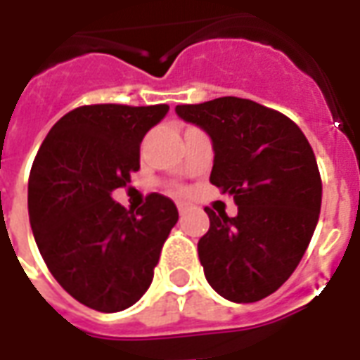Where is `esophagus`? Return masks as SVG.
<instances>
[{"mask_svg": "<svg viewBox=\"0 0 360 360\" xmlns=\"http://www.w3.org/2000/svg\"><path fill=\"white\" fill-rule=\"evenodd\" d=\"M195 208V204L188 202V200H177V210H179V214H185V212L193 210Z\"/></svg>", "mask_w": 360, "mask_h": 360, "instance_id": "obj_1", "label": "esophagus"}]
</instances>
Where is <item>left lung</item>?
Returning <instances> with one entry per match:
<instances>
[{"instance_id":"1","label":"left lung","mask_w":360,"mask_h":360,"mask_svg":"<svg viewBox=\"0 0 360 360\" xmlns=\"http://www.w3.org/2000/svg\"><path fill=\"white\" fill-rule=\"evenodd\" d=\"M214 150L210 183L233 196L237 216H216L198 241L212 289L257 302L285 283L316 229L322 181L307 136L283 113L235 96L177 105Z\"/></svg>"}]
</instances>
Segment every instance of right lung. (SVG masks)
Returning a JSON list of instances; mask_svg holds the SVG:
<instances>
[{
    "mask_svg": "<svg viewBox=\"0 0 360 360\" xmlns=\"http://www.w3.org/2000/svg\"><path fill=\"white\" fill-rule=\"evenodd\" d=\"M169 105L96 103L51 127L28 179V218L51 276L77 301L119 312L146 293L172 227L167 196H146L139 210L111 198L141 169V142Z\"/></svg>",
    "mask_w": 360,
    "mask_h": 360,
    "instance_id": "right-lung-1",
    "label": "right lung"
}]
</instances>
